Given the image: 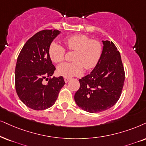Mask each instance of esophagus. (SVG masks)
<instances>
[{
  "label": "esophagus",
  "instance_id": "obj_1",
  "mask_svg": "<svg viewBox=\"0 0 146 146\" xmlns=\"http://www.w3.org/2000/svg\"><path fill=\"white\" fill-rule=\"evenodd\" d=\"M69 77H64V82L65 83H67L68 82H69Z\"/></svg>",
  "mask_w": 146,
  "mask_h": 146
}]
</instances>
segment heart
I'll list each match as a JSON object with an SVG mask.
<instances>
[{
    "instance_id": "heart-1",
    "label": "heart",
    "mask_w": 146,
    "mask_h": 146,
    "mask_svg": "<svg viewBox=\"0 0 146 146\" xmlns=\"http://www.w3.org/2000/svg\"><path fill=\"white\" fill-rule=\"evenodd\" d=\"M64 44L69 51H75L72 62H64L57 67V72L64 77L78 76L86 70L94 69L102 54L103 46L99 40L91 39L83 34L73 35L64 38ZM66 50L60 44L52 42L50 44L48 54L50 59L58 63L63 61Z\"/></svg>"
}]
</instances>
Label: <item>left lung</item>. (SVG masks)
<instances>
[{"instance_id": "obj_1", "label": "left lung", "mask_w": 146, "mask_h": 146, "mask_svg": "<svg viewBox=\"0 0 146 146\" xmlns=\"http://www.w3.org/2000/svg\"><path fill=\"white\" fill-rule=\"evenodd\" d=\"M102 54L89 75L79 79L80 87L74 98L77 106L91 113L113 106L121 97L125 70L120 52L112 42L102 41Z\"/></svg>"}]
</instances>
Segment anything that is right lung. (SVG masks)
Returning <instances> with one entry per match:
<instances>
[{"instance_id":"1","label":"right lung","mask_w":146,"mask_h":146,"mask_svg":"<svg viewBox=\"0 0 146 146\" xmlns=\"http://www.w3.org/2000/svg\"><path fill=\"white\" fill-rule=\"evenodd\" d=\"M59 33L57 29L40 31L25 42L18 56L15 90L21 102L33 110L51 107L65 84L62 76L51 77L56 68L49 56L48 48ZM44 79L49 82H44Z\"/></svg>"}]
</instances>
